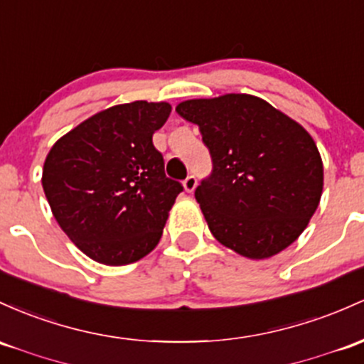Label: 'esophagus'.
<instances>
[{"mask_svg":"<svg viewBox=\"0 0 364 364\" xmlns=\"http://www.w3.org/2000/svg\"><path fill=\"white\" fill-rule=\"evenodd\" d=\"M183 188H185V191H188V193H191V191L197 188V178H195V176H188V178L183 181Z\"/></svg>","mask_w":364,"mask_h":364,"instance_id":"34e87169","label":"esophagus"}]
</instances>
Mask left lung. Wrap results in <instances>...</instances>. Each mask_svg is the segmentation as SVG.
I'll use <instances>...</instances> for the list:
<instances>
[{"label":"left lung","mask_w":364,"mask_h":364,"mask_svg":"<svg viewBox=\"0 0 364 364\" xmlns=\"http://www.w3.org/2000/svg\"><path fill=\"white\" fill-rule=\"evenodd\" d=\"M176 112L197 124L213 157L195 198L215 240L255 261L292 245L323 193L313 136L254 95L186 100Z\"/></svg>","instance_id":"8db88e82"}]
</instances>
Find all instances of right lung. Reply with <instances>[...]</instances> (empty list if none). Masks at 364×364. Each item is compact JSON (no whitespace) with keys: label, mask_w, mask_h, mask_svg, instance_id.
Listing matches in <instances>:
<instances>
[{"label":"right lung","mask_w":364,"mask_h":364,"mask_svg":"<svg viewBox=\"0 0 364 364\" xmlns=\"http://www.w3.org/2000/svg\"><path fill=\"white\" fill-rule=\"evenodd\" d=\"M171 114L167 102L114 105L57 139L43 166L55 219L100 264L136 262L157 247L181 183L164 173L151 136Z\"/></svg>","instance_id":"obj_1"}]
</instances>
